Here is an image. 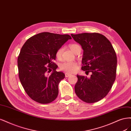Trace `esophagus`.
Returning <instances> with one entry per match:
<instances>
[{"instance_id": "obj_1", "label": "esophagus", "mask_w": 131, "mask_h": 131, "mask_svg": "<svg viewBox=\"0 0 131 131\" xmlns=\"http://www.w3.org/2000/svg\"><path fill=\"white\" fill-rule=\"evenodd\" d=\"M65 77H69V76H70V75H71V74L69 73H65Z\"/></svg>"}]
</instances>
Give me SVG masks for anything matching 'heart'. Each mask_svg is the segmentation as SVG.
<instances>
[{
    "mask_svg": "<svg viewBox=\"0 0 131 131\" xmlns=\"http://www.w3.org/2000/svg\"><path fill=\"white\" fill-rule=\"evenodd\" d=\"M69 48L75 54H78L81 51V46L77 43H71L69 45ZM63 47L58 48L56 53V56L59 60H61L62 58V54L63 52ZM60 69L62 71L66 72H73L77 69V64L74 61H65L61 63L60 65Z\"/></svg>",
    "mask_w": 131,
    "mask_h": 131,
    "instance_id": "heart-1",
    "label": "heart"
}]
</instances>
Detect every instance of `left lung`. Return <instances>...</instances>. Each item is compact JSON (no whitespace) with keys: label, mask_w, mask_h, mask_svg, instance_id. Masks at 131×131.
Segmentation results:
<instances>
[{"label":"left lung","mask_w":131,"mask_h":131,"mask_svg":"<svg viewBox=\"0 0 131 131\" xmlns=\"http://www.w3.org/2000/svg\"><path fill=\"white\" fill-rule=\"evenodd\" d=\"M84 50L82 70L91 72L90 78L77 75L75 92L84 102L92 103L106 96L115 82L117 57L106 37L97 32L71 34Z\"/></svg>","instance_id":"obj_1"}]
</instances>
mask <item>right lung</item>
I'll list each match as a JSON object with an SVG mask.
<instances>
[{
    "label": "right lung",
    "mask_w": 131,
    "mask_h": 131,
    "mask_svg": "<svg viewBox=\"0 0 131 131\" xmlns=\"http://www.w3.org/2000/svg\"><path fill=\"white\" fill-rule=\"evenodd\" d=\"M71 39L67 34L43 32L31 36L22 46L17 60L18 76L25 91L34 101L47 104L57 97L59 83L65 74L56 70V53Z\"/></svg>",
    "instance_id": "right-lung-1"
}]
</instances>
